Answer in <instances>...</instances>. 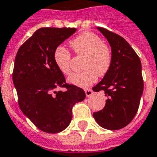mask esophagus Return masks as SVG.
Segmentation results:
<instances>
[{
	"mask_svg": "<svg viewBox=\"0 0 157 157\" xmlns=\"http://www.w3.org/2000/svg\"><path fill=\"white\" fill-rule=\"evenodd\" d=\"M85 93H86V97L87 98H90V97H92V94H93V92H92V89H85Z\"/></svg>",
	"mask_w": 157,
	"mask_h": 157,
	"instance_id": "1",
	"label": "esophagus"
}]
</instances>
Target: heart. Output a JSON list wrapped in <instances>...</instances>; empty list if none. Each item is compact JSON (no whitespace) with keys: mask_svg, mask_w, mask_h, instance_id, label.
<instances>
[{"mask_svg":"<svg viewBox=\"0 0 157 157\" xmlns=\"http://www.w3.org/2000/svg\"><path fill=\"white\" fill-rule=\"evenodd\" d=\"M75 53L85 56L83 69L81 73H73L68 82L78 87H86L95 82L98 76H104L110 70L112 55L110 48L104 44L98 35L84 33L70 42ZM71 56L67 49L58 47L54 52V61L57 68L64 75L70 73Z\"/></svg>","mask_w":157,"mask_h":157,"instance_id":"obj_1","label":"heart"}]
</instances>
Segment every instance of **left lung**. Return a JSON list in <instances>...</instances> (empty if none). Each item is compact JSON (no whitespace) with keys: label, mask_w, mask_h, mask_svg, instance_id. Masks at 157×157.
I'll return each mask as SVG.
<instances>
[{"label":"left lung","mask_w":157,"mask_h":157,"mask_svg":"<svg viewBox=\"0 0 157 157\" xmlns=\"http://www.w3.org/2000/svg\"><path fill=\"white\" fill-rule=\"evenodd\" d=\"M97 29L107 39L112 60L110 70L92 88L94 92L102 91L107 97L105 107L93 113V117L101 127L118 130L128 125L138 110L143 92L142 65L124 38L104 28Z\"/></svg>","instance_id":"8db88e82"}]
</instances>
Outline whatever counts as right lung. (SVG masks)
Listing matches in <instances>:
<instances>
[{
	"label": "right lung",
	"instance_id": "obj_1",
	"mask_svg": "<svg viewBox=\"0 0 157 157\" xmlns=\"http://www.w3.org/2000/svg\"><path fill=\"white\" fill-rule=\"evenodd\" d=\"M76 32L75 28H42L19 47L14 59L13 82L19 105L40 130L56 133L67 128L72 107L85 99L84 91L65 82L54 61L57 47ZM66 87L65 92L56 91Z\"/></svg>",
	"mask_w": 157,
	"mask_h": 157
}]
</instances>
